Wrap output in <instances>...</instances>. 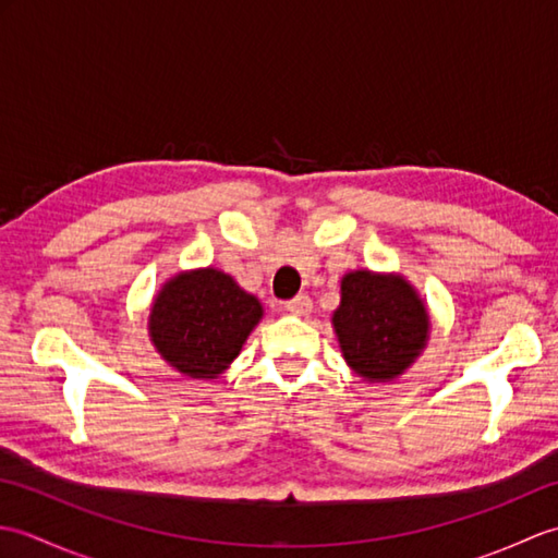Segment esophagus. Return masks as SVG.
Returning a JSON list of instances; mask_svg holds the SVG:
<instances>
[{
	"label": "esophagus",
	"mask_w": 558,
	"mask_h": 558,
	"mask_svg": "<svg viewBox=\"0 0 558 558\" xmlns=\"http://www.w3.org/2000/svg\"><path fill=\"white\" fill-rule=\"evenodd\" d=\"M286 310L294 316H304L312 312V300L310 294H298V298H292L290 302H286Z\"/></svg>",
	"instance_id": "obj_1"
}]
</instances>
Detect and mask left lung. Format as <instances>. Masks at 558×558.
<instances>
[{"label": "left lung", "instance_id": "left-lung-1", "mask_svg": "<svg viewBox=\"0 0 558 558\" xmlns=\"http://www.w3.org/2000/svg\"><path fill=\"white\" fill-rule=\"evenodd\" d=\"M333 328L348 366L366 381L398 378L429 340V314L402 276L352 270L340 282Z\"/></svg>", "mask_w": 558, "mask_h": 558}]
</instances>
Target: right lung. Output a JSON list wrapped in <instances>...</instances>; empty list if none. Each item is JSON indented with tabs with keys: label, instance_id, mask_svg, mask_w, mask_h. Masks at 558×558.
I'll return each instance as SVG.
<instances>
[{
	"label": "right lung",
	"instance_id": "add662e5",
	"mask_svg": "<svg viewBox=\"0 0 558 558\" xmlns=\"http://www.w3.org/2000/svg\"><path fill=\"white\" fill-rule=\"evenodd\" d=\"M264 316L254 294L218 268L180 272L156 294L148 333L160 357L192 378H218Z\"/></svg>",
	"mask_w": 558,
	"mask_h": 558
}]
</instances>
